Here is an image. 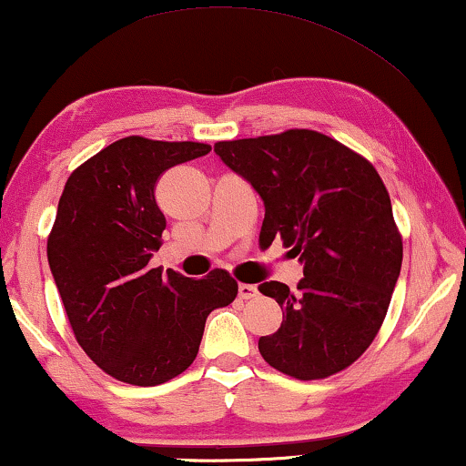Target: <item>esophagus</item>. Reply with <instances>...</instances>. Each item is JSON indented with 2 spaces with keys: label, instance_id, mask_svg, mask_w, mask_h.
Wrapping results in <instances>:
<instances>
[{
  "label": "esophagus",
  "instance_id": "obj_1",
  "mask_svg": "<svg viewBox=\"0 0 466 466\" xmlns=\"http://www.w3.org/2000/svg\"><path fill=\"white\" fill-rule=\"evenodd\" d=\"M238 298H240V299H253V298H258V287H255V285H247V283H240V285H238Z\"/></svg>",
  "mask_w": 466,
  "mask_h": 466
}]
</instances>
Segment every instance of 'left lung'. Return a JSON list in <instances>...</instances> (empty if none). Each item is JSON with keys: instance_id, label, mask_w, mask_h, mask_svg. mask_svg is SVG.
Here are the masks:
<instances>
[{"instance_id": "1", "label": "left lung", "mask_w": 466, "mask_h": 466, "mask_svg": "<svg viewBox=\"0 0 466 466\" xmlns=\"http://www.w3.org/2000/svg\"><path fill=\"white\" fill-rule=\"evenodd\" d=\"M215 154L251 183L266 207L259 245L283 240L304 279L261 283L283 323L259 338L268 365L298 380L346 370L370 349L403 261L390 196L370 160L308 128L215 143Z\"/></svg>"}]
</instances>
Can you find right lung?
<instances>
[{"instance_id":"obj_1","label":"right lung","mask_w":466,"mask_h":466,"mask_svg":"<svg viewBox=\"0 0 466 466\" xmlns=\"http://www.w3.org/2000/svg\"><path fill=\"white\" fill-rule=\"evenodd\" d=\"M211 146L124 137L69 175L48 236V264L77 344L111 378L156 386L194 363L215 308L238 283L215 268L205 279L149 268L167 219L156 181Z\"/></svg>"}]
</instances>
